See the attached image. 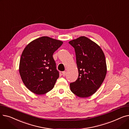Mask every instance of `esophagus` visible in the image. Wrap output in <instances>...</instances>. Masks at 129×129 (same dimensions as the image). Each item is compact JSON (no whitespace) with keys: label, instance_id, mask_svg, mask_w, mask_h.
<instances>
[{"label":"esophagus","instance_id":"1","mask_svg":"<svg viewBox=\"0 0 129 129\" xmlns=\"http://www.w3.org/2000/svg\"><path fill=\"white\" fill-rule=\"evenodd\" d=\"M66 71H63V72H62V75H63V76H65L66 75Z\"/></svg>","mask_w":129,"mask_h":129}]
</instances>
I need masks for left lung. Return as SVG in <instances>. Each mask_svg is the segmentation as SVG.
<instances>
[{
  "label": "left lung",
  "instance_id": "obj_1",
  "mask_svg": "<svg viewBox=\"0 0 129 129\" xmlns=\"http://www.w3.org/2000/svg\"><path fill=\"white\" fill-rule=\"evenodd\" d=\"M75 50L78 77L70 83L71 90L76 96H91L103 83L107 74L104 53L96 43L85 37L69 42Z\"/></svg>",
  "mask_w": 129,
  "mask_h": 129
}]
</instances>
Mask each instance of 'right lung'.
<instances>
[{"label": "right lung", "instance_id": "right-lung-1", "mask_svg": "<svg viewBox=\"0 0 129 129\" xmlns=\"http://www.w3.org/2000/svg\"><path fill=\"white\" fill-rule=\"evenodd\" d=\"M62 44L61 41L42 37L25 47L19 73L24 84L32 92L44 94L53 89L59 77L53 55Z\"/></svg>", "mask_w": 129, "mask_h": 129}]
</instances>
